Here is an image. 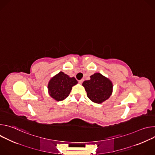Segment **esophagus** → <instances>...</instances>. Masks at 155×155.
I'll return each mask as SVG.
<instances>
[{"instance_id":"34e87169","label":"esophagus","mask_w":155,"mask_h":155,"mask_svg":"<svg viewBox=\"0 0 155 155\" xmlns=\"http://www.w3.org/2000/svg\"><path fill=\"white\" fill-rule=\"evenodd\" d=\"M83 81H84V80H83V79H81V80H79V81H78V82H79V83H80V84H81V83L83 82Z\"/></svg>"}]
</instances>
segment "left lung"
<instances>
[{
  "mask_svg": "<svg viewBox=\"0 0 155 155\" xmlns=\"http://www.w3.org/2000/svg\"><path fill=\"white\" fill-rule=\"evenodd\" d=\"M90 80L83 81L87 96L91 101L101 104L112 95L113 84L108 78L100 73H95L90 76Z\"/></svg>",
  "mask_w": 155,
  "mask_h": 155,
  "instance_id": "obj_1",
  "label": "left lung"
}]
</instances>
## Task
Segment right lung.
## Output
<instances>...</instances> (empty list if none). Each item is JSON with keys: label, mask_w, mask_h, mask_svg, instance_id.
Listing matches in <instances>:
<instances>
[{"label": "right lung", "mask_w": 155, "mask_h": 155, "mask_svg": "<svg viewBox=\"0 0 155 155\" xmlns=\"http://www.w3.org/2000/svg\"><path fill=\"white\" fill-rule=\"evenodd\" d=\"M78 81L74 77H70L62 72L54 76L50 80L48 89L50 96L57 101H61L68 97L73 86Z\"/></svg>", "instance_id": "obj_1"}]
</instances>
